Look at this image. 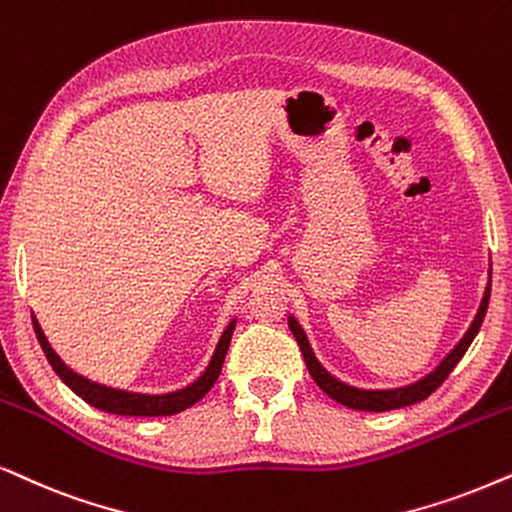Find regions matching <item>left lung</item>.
Instances as JSON below:
<instances>
[{
    "label": "left lung",
    "mask_w": 512,
    "mask_h": 512,
    "mask_svg": "<svg viewBox=\"0 0 512 512\" xmlns=\"http://www.w3.org/2000/svg\"><path fill=\"white\" fill-rule=\"evenodd\" d=\"M489 292H492V264H489V281H487L485 295H482L480 309H478V313H475L473 323L468 325L466 335H463L459 342H456L454 349L440 360V365L435 367V370L428 372L426 377L412 381V384L398 386V388H358V386L346 384V381H342V379H337L335 374H330L323 365H320V360L316 358V353H313L309 337H306L304 327L299 325V320L295 316H288V325H290L292 335H295V339H297L299 349H302V356L306 360V367H309L313 381H316V384L323 388V391L330 395L332 400L351 407V410L388 412V410H398V407L421 403V400H426L428 395H431L435 388H438L442 381L449 377V372L454 370L456 363L463 358V353L468 351V346L473 344L475 335L480 332L482 320H485V313H487Z\"/></svg>",
    "instance_id": "1"
}]
</instances>
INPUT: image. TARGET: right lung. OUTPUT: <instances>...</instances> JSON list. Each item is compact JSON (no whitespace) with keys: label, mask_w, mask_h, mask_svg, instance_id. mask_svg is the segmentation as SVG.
<instances>
[{"label":"right lung","mask_w":512,"mask_h":512,"mask_svg":"<svg viewBox=\"0 0 512 512\" xmlns=\"http://www.w3.org/2000/svg\"><path fill=\"white\" fill-rule=\"evenodd\" d=\"M32 325H34V332H37L39 344H42V349L46 353V358H49L53 370H56L58 377L63 379L81 400H86L88 405L98 407V410H102V412L119 414V417H168V414H177V412L187 410V407H192L194 403H199L203 395L213 388V384L222 372L224 356H227V351H229L231 335H234V327H236V318L231 320L227 327H224L220 342H217L215 351H213V358H210L206 370L201 372V377H196L192 384H187L185 388H177V391H168V393L124 391V388H114V386L98 384V381H91L88 377H84V374L74 372L70 365H65V360L51 349L49 339H46L42 325H39V320L34 318V313H32Z\"/></svg>","instance_id":"add662e5"}]
</instances>
